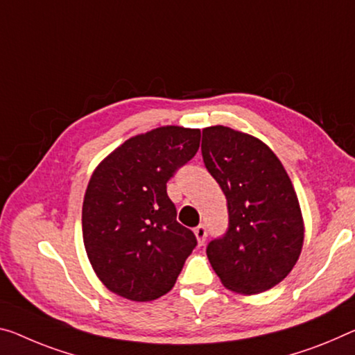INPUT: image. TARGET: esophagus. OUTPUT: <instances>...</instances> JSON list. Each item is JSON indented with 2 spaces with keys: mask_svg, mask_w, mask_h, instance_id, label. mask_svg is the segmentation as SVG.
<instances>
[{
  "mask_svg": "<svg viewBox=\"0 0 355 355\" xmlns=\"http://www.w3.org/2000/svg\"><path fill=\"white\" fill-rule=\"evenodd\" d=\"M193 233H195L196 239H198V244H200V246H203L205 241H206V234H208V230H206V227H205V225H198V227H195Z\"/></svg>",
  "mask_w": 355,
  "mask_h": 355,
  "instance_id": "34e87169",
  "label": "esophagus"
}]
</instances>
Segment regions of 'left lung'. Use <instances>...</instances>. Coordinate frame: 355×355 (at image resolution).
Here are the masks:
<instances>
[{
	"label": "left lung",
	"mask_w": 355,
	"mask_h": 355,
	"mask_svg": "<svg viewBox=\"0 0 355 355\" xmlns=\"http://www.w3.org/2000/svg\"><path fill=\"white\" fill-rule=\"evenodd\" d=\"M206 170L227 198L228 227L206 254L222 284L259 293L284 279L303 246V219L279 159L254 136L216 125L203 130Z\"/></svg>",
	"instance_id": "obj_1"
}]
</instances>
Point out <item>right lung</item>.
Listing matches in <instances>:
<instances>
[{"mask_svg": "<svg viewBox=\"0 0 355 355\" xmlns=\"http://www.w3.org/2000/svg\"><path fill=\"white\" fill-rule=\"evenodd\" d=\"M200 130L162 127L117 147L96 168L83 205L89 260L109 291L133 302L170 292L196 246L176 220L166 182L198 152Z\"/></svg>", "mask_w": 355, "mask_h": 355, "instance_id": "1", "label": "right lung"}]
</instances>
